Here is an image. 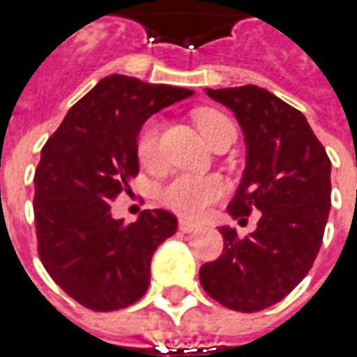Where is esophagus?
<instances>
[{
    "mask_svg": "<svg viewBox=\"0 0 357 357\" xmlns=\"http://www.w3.org/2000/svg\"><path fill=\"white\" fill-rule=\"evenodd\" d=\"M179 229L183 233H193L199 229V224H195V222H189V220H179Z\"/></svg>",
    "mask_w": 357,
    "mask_h": 357,
    "instance_id": "obj_1",
    "label": "esophagus"
}]
</instances>
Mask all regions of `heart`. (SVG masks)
Instances as JSON below:
<instances>
[{
	"label": "heart",
	"instance_id": "obj_1",
	"mask_svg": "<svg viewBox=\"0 0 357 357\" xmlns=\"http://www.w3.org/2000/svg\"><path fill=\"white\" fill-rule=\"evenodd\" d=\"M195 118L206 143H210V139L224 128L233 126L229 118L216 110H197ZM158 139H160L158 122L156 120L145 122L135 141V153H137V160L141 166H145L149 170H155L160 164V141ZM224 193L225 181L220 176L179 174L158 189V201L179 216L201 218L214 202L224 197Z\"/></svg>",
	"mask_w": 357,
	"mask_h": 357
}]
</instances>
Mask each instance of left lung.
Masks as SVG:
<instances>
[{"label":"left lung","instance_id":"1","mask_svg":"<svg viewBox=\"0 0 357 357\" xmlns=\"http://www.w3.org/2000/svg\"><path fill=\"white\" fill-rule=\"evenodd\" d=\"M235 112L247 141V168L227 206L258 227L241 239L220 227L224 250L199 271L210 298L235 312H260L306 277L331 210V160L306 116L258 86L206 89Z\"/></svg>","mask_w":357,"mask_h":357}]
</instances>
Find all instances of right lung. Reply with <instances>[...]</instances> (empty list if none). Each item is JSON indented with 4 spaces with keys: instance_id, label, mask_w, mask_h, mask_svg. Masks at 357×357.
<instances>
[{
    "instance_id": "obj_1",
    "label": "right lung",
    "mask_w": 357,
    "mask_h": 357,
    "mask_svg": "<svg viewBox=\"0 0 357 357\" xmlns=\"http://www.w3.org/2000/svg\"><path fill=\"white\" fill-rule=\"evenodd\" d=\"M193 91L112 74L68 110L34 174L38 255L51 279L93 312L128 307L147 292L151 258L178 229L168 210L114 220L139 164L135 141L151 114Z\"/></svg>"
}]
</instances>
